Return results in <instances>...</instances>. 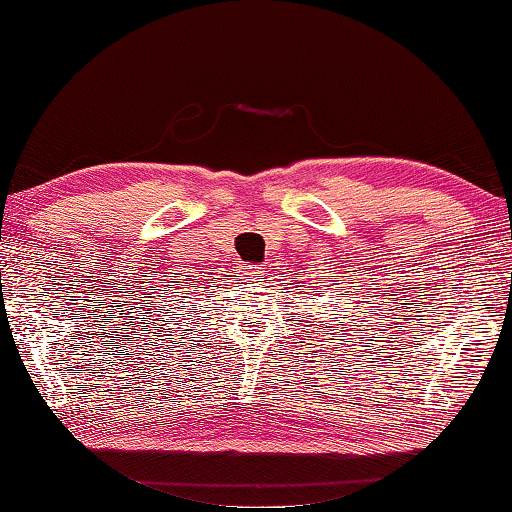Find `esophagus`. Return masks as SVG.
<instances>
[{
    "instance_id": "esophagus-1",
    "label": "esophagus",
    "mask_w": 512,
    "mask_h": 512,
    "mask_svg": "<svg viewBox=\"0 0 512 512\" xmlns=\"http://www.w3.org/2000/svg\"><path fill=\"white\" fill-rule=\"evenodd\" d=\"M248 275H250V280H253V282H259V280H262V271H259V266H248Z\"/></svg>"
}]
</instances>
